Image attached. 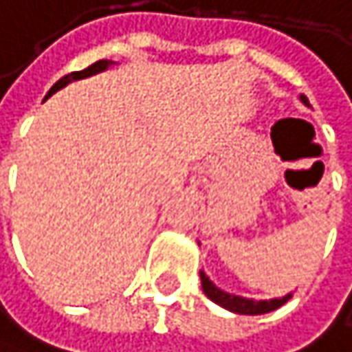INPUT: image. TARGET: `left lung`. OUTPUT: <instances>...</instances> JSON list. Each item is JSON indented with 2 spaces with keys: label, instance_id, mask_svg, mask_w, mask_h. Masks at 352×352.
<instances>
[{
  "label": "left lung",
  "instance_id": "obj_1",
  "mask_svg": "<svg viewBox=\"0 0 352 352\" xmlns=\"http://www.w3.org/2000/svg\"><path fill=\"white\" fill-rule=\"evenodd\" d=\"M301 100L305 104H309L307 96L301 94ZM200 278H202V289L206 293L208 299H212L214 303H219L221 307L229 309V311H235V314H245V316H258V314H268V311H274L278 309L283 303H287L291 299V295L283 297V299H270V301H254V299H243V297H237V295H231V293H225L221 291L204 272H200Z\"/></svg>",
  "mask_w": 352,
  "mask_h": 352
}]
</instances>
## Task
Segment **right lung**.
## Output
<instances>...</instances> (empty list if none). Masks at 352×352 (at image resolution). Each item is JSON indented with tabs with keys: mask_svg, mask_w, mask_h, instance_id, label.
<instances>
[{
	"mask_svg": "<svg viewBox=\"0 0 352 352\" xmlns=\"http://www.w3.org/2000/svg\"><path fill=\"white\" fill-rule=\"evenodd\" d=\"M111 63H113V61H109V59H100V61H96V63L88 65V67H86V69H82V72H72V74L63 76L59 82H55V84H53V88L49 90V94H47V96H51L53 92H57L59 88H63L65 84H69V82H74V80H82V78H88V76H92V74H98V72L107 69Z\"/></svg>",
	"mask_w": 352,
	"mask_h": 352,
	"instance_id": "obj_1",
	"label": "right lung"
}]
</instances>
